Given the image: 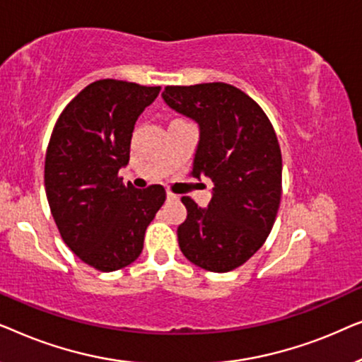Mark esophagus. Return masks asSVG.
Listing matches in <instances>:
<instances>
[{"label":"esophagus","instance_id":"1","mask_svg":"<svg viewBox=\"0 0 362 362\" xmlns=\"http://www.w3.org/2000/svg\"><path fill=\"white\" fill-rule=\"evenodd\" d=\"M168 199H170V201H177V199H180V196H176V194H173V192L171 191H168Z\"/></svg>","mask_w":362,"mask_h":362}]
</instances>
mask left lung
I'll list each match as a JSON object with an SVG mask.
<instances>
[{
    "label": "left lung",
    "mask_w": 362,
    "mask_h": 362,
    "mask_svg": "<svg viewBox=\"0 0 362 362\" xmlns=\"http://www.w3.org/2000/svg\"><path fill=\"white\" fill-rule=\"evenodd\" d=\"M163 100L199 125L191 176L214 182L207 207L181 197L187 217L177 227L180 249L204 270H234L264 245L279 212L281 151L274 127L230 83L168 86Z\"/></svg>",
    "instance_id": "obj_1"
}]
</instances>
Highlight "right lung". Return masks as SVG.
Returning a JSON list of instances; mask_svg holds the SVG:
<instances>
[{
    "instance_id": "add662e5",
    "label": "right lung",
    "mask_w": 362,
    "mask_h": 362,
    "mask_svg": "<svg viewBox=\"0 0 362 362\" xmlns=\"http://www.w3.org/2000/svg\"><path fill=\"white\" fill-rule=\"evenodd\" d=\"M161 87L102 78L69 102L46 151L44 185L62 240L100 272L130 265L166 199L161 185H123L135 123Z\"/></svg>"
}]
</instances>
